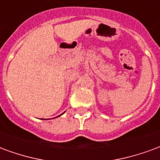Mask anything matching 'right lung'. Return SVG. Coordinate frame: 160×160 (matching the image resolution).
I'll use <instances>...</instances> for the list:
<instances>
[{
  "instance_id": "add662e5",
  "label": "right lung",
  "mask_w": 160,
  "mask_h": 160,
  "mask_svg": "<svg viewBox=\"0 0 160 160\" xmlns=\"http://www.w3.org/2000/svg\"><path fill=\"white\" fill-rule=\"evenodd\" d=\"M63 114H64V113H63ZM60 114V115H62V114ZM60 115H58V116H60ZM58 116H57V117H58ZM57 117H55V118H57Z\"/></svg>"
}]
</instances>
